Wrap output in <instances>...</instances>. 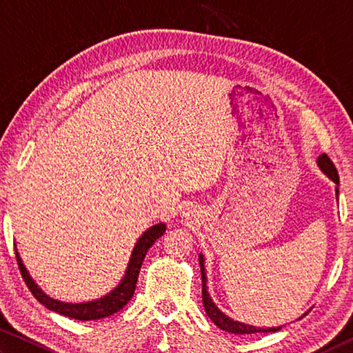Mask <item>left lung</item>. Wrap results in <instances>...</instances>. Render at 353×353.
I'll list each match as a JSON object with an SVG mask.
<instances>
[{
  "label": "left lung",
  "instance_id": "8db88e82",
  "mask_svg": "<svg viewBox=\"0 0 353 353\" xmlns=\"http://www.w3.org/2000/svg\"><path fill=\"white\" fill-rule=\"evenodd\" d=\"M318 166L319 170L324 172V174L330 179L332 182L336 183V187H334V193H336V201H338V196H339V190H338V185H339V176H338V171L334 168V165L332 163V160L327 157L325 154H321L318 160ZM199 266H201V276H202V302H204V308H205V313L208 318L213 321L214 325H218L221 330H225L229 333H235V334H252V333H268V332H277L280 330L282 327H255V325H249V324H244V322L240 321H234L232 318H229L225 313L221 312V310L216 307V303L213 302V299L210 297L207 291V274H205V260H204V255L199 254ZM308 313V312H307ZM307 313H303L302 316H305ZM301 316V318H302ZM299 318V319H301Z\"/></svg>",
  "mask_w": 353,
  "mask_h": 353
}]
</instances>
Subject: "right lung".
Returning <instances> with one entry per match:
<instances>
[{"label": "right lung", "instance_id": "obj_1", "mask_svg": "<svg viewBox=\"0 0 353 353\" xmlns=\"http://www.w3.org/2000/svg\"><path fill=\"white\" fill-rule=\"evenodd\" d=\"M165 230H166V224L159 223V224L151 225L149 229L143 232L141 236L135 243L132 254H130V259L128 263V268L126 271H124L123 279L119 280V283L110 292H107L105 296L99 299H93V301H88V302L73 303V302H62V301H57V299L50 297L37 283L34 282V279L29 276V272L26 270V266L23 265V260L17 248H15V256H17V263H19L23 280H25L28 288L31 290L34 297L37 299L41 305H45L46 308H50L59 314H63L67 316V318H73L77 321L103 319V318H107V316H112L117 312H119V310H121L130 301V299H132L137 279H139L141 263L145 260L146 252L155 243V240L165 234Z\"/></svg>", "mask_w": 353, "mask_h": 353}]
</instances>
